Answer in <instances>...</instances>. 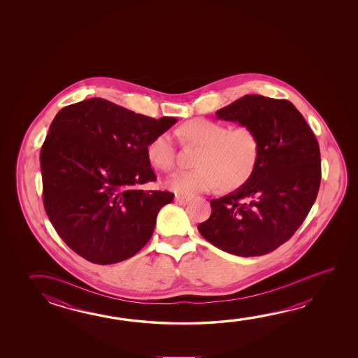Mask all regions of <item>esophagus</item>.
Masks as SVG:
<instances>
[{"label":"esophagus","mask_w":358,"mask_h":358,"mask_svg":"<svg viewBox=\"0 0 358 358\" xmlns=\"http://www.w3.org/2000/svg\"><path fill=\"white\" fill-rule=\"evenodd\" d=\"M191 199H192V197H189V196H180V194H177L176 197H175V201L178 202V203H185V202H188Z\"/></svg>","instance_id":"obj_1"}]
</instances>
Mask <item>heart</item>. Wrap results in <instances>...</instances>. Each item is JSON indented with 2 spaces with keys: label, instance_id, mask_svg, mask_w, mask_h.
<instances>
[{
  "label": "heart",
  "instance_id": "b5f03b06",
  "mask_svg": "<svg viewBox=\"0 0 358 358\" xmlns=\"http://www.w3.org/2000/svg\"><path fill=\"white\" fill-rule=\"evenodd\" d=\"M177 135L186 143L201 146L194 170L178 171L166 180L175 194L192 196L208 192L220 182L222 188H236L252 176L259 157V142L250 127L229 129L223 123L194 118L183 123ZM147 157L156 169L175 167L176 147L169 134H159L147 146Z\"/></svg>",
  "mask_w": 358,
  "mask_h": 358
}]
</instances>
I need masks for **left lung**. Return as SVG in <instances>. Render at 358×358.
<instances>
[{
	"label": "left lung",
	"mask_w": 358,
	"mask_h": 358,
	"mask_svg": "<svg viewBox=\"0 0 358 358\" xmlns=\"http://www.w3.org/2000/svg\"><path fill=\"white\" fill-rule=\"evenodd\" d=\"M216 117L250 127L259 142L257 166L240 188L211 199L199 234L224 252L242 257L275 251L299 229L316 201L321 155L316 137L287 100L246 94Z\"/></svg>",
	"instance_id": "1"
}]
</instances>
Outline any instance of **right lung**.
I'll return each instance as SVG.
<instances>
[{"label":"right lung","mask_w":358,"mask_h":358,"mask_svg":"<svg viewBox=\"0 0 358 358\" xmlns=\"http://www.w3.org/2000/svg\"><path fill=\"white\" fill-rule=\"evenodd\" d=\"M177 118L147 117L103 99L64 107L40 153L43 205L59 237L92 264L132 257L151 238L167 191L156 181L147 146Z\"/></svg>","instance_id":"1"}]
</instances>
